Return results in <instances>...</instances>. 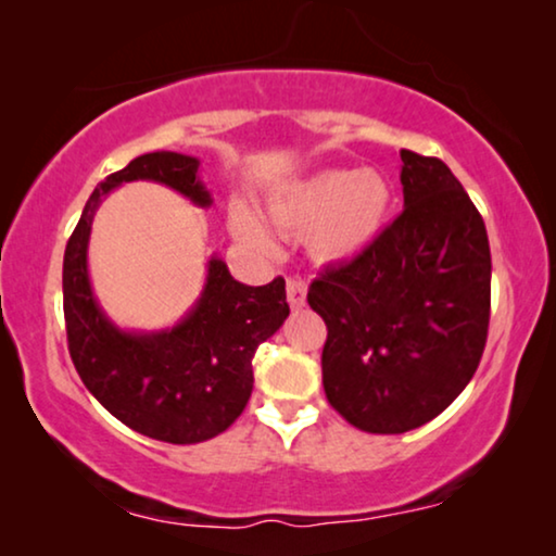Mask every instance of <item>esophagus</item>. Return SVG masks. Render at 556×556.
Listing matches in <instances>:
<instances>
[{
    "label": "esophagus",
    "mask_w": 556,
    "mask_h": 556,
    "mask_svg": "<svg viewBox=\"0 0 556 556\" xmlns=\"http://www.w3.org/2000/svg\"><path fill=\"white\" fill-rule=\"evenodd\" d=\"M286 295H288V303H291V308L306 306V283H303L301 278H288Z\"/></svg>",
    "instance_id": "esophagus-1"
}]
</instances>
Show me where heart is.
I'll return each mask as SVG.
<instances>
[{
	"instance_id": "heart-1",
	"label": "heart",
	"mask_w": 556,
	"mask_h": 556,
	"mask_svg": "<svg viewBox=\"0 0 556 556\" xmlns=\"http://www.w3.org/2000/svg\"><path fill=\"white\" fill-rule=\"evenodd\" d=\"M392 204L390 181L375 169H321L273 189L265 210L280 230L308 232V250L318 263H349L382 238ZM230 227L248 248L276 253L273 235L242 204H232Z\"/></svg>"
}]
</instances>
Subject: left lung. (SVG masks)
Masks as SVG:
<instances>
[{"label": "left lung", "mask_w": 556, "mask_h": 556, "mask_svg": "<svg viewBox=\"0 0 556 556\" xmlns=\"http://www.w3.org/2000/svg\"><path fill=\"white\" fill-rule=\"evenodd\" d=\"M400 156L402 215L308 288L329 329L326 397L354 428L382 435L420 428L466 390L491 311V248L476 204L440 159Z\"/></svg>", "instance_id": "8db88e82"}]
</instances>
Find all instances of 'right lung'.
<instances>
[{
  "label": "right lung",
  "instance_id": "obj_1",
  "mask_svg": "<svg viewBox=\"0 0 556 556\" xmlns=\"http://www.w3.org/2000/svg\"><path fill=\"white\" fill-rule=\"evenodd\" d=\"M156 181L210 207L200 159L151 151L105 177L90 194L65 248L63 308L67 349L88 392L141 435L174 445L202 443L238 420L253 392V356L291 314L286 280L245 286L217 253L200 299L169 329H121L93 293L88 242L101 202L126 181Z\"/></svg>",
  "mask_w": 556,
  "mask_h": 556
}]
</instances>
